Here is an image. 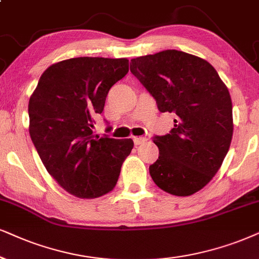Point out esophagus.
I'll list each match as a JSON object with an SVG mask.
<instances>
[{
    "instance_id": "obj_1",
    "label": "esophagus",
    "mask_w": 259,
    "mask_h": 259,
    "mask_svg": "<svg viewBox=\"0 0 259 259\" xmlns=\"http://www.w3.org/2000/svg\"><path fill=\"white\" fill-rule=\"evenodd\" d=\"M145 142H147V139H146V137H141V136L134 137V143H135L136 146L142 145V143H145Z\"/></svg>"
}]
</instances>
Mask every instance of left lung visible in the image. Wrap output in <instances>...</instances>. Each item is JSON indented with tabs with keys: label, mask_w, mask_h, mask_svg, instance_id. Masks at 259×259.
Returning <instances> with one entry per match:
<instances>
[{
	"label": "left lung",
	"mask_w": 259,
	"mask_h": 259,
	"mask_svg": "<svg viewBox=\"0 0 259 259\" xmlns=\"http://www.w3.org/2000/svg\"><path fill=\"white\" fill-rule=\"evenodd\" d=\"M130 71L160 112L177 117L171 133L154 137L159 159L149 166L150 177L168 194L194 195L217 175L230 149L233 114L227 86L209 62L178 50L134 58Z\"/></svg>",
	"instance_id": "obj_1"
}]
</instances>
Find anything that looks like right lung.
Masks as SVG:
<instances>
[{
	"label": "right lung",
	"mask_w": 259,
	"mask_h": 259,
	"mask_svg": "<svg viewBox=\"0 0 259 259\" xmlns=\"http://www.w3.org/2000/svg\"><path fill=\"white\" fill-rule=\"evenodd\" d=\"M127 71V58H69L51 64L29 98L28 130L42 165L78 198L112 191L134 147L132 139L99 137L92 130L110 88Z\"/></svg>",
	"instance_id": "1"
}]
</instances>
